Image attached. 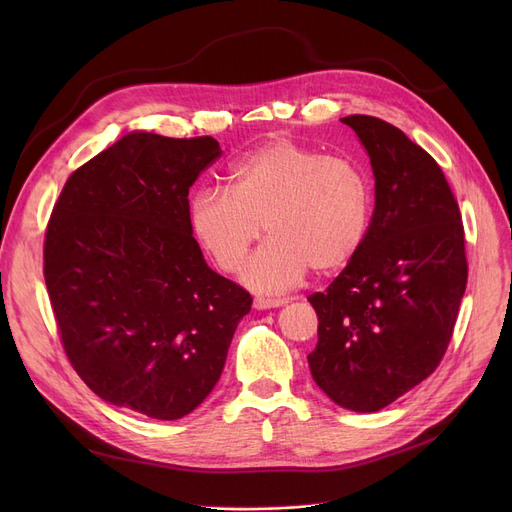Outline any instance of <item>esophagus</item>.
Wrapping results in <instances>:
<instances>
[{
	"label": "esophagus",
	"mask_w": 512,
	"mask_h": 512,
	"mask_svg": "<svg viewBox=\"0 0 512 512\" xmlns=\"http://www.w3.org/2000/svg\"><path fill=\"white\" fill-rule=\"evenodd\" d=\"M282 305H286V299H263V297H257L255 301H253V307L255 309H274V307H282Z\"/></svg>",
	"instance_id": "esophagus-1"
}]
</instances>
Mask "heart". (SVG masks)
<instances>
[{"instance_id":"b5f03b06","label":"heart","mask_w":512,"mask_h":512,"mask_svg":"<svg viewBox=\"0 0 512 512\" xmlns=\"http://www.w3.org/2000/svg\"><path fill=\"white\" fill-rule=\"evenodd\" d=\"M373 188L357 161L278 137L230 168L228 191L199 188L188 220L220 270L234 274L263 228L270 240L245 267L255 290L297 286L307 270L332 274L367 236Z\"/></svg>"}]
</instances>
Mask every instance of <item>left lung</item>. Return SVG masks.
I'll return each instance as SVG.
<instances>
[{"label": "left lung", "mask_w": 512, "mask_h": 512, "mask_svg": "<svg viewBox=\"0 0 512 512\" xmlns=\"http://www.w3.org/2000/svg\"><path fill=\"white\" fill-rule=\"evenodd\" d=\"M375 176V207L359 253L307 301L315 384L336 405L375 413L429 378L450 344L467 288L465 228L436 159L373 116L342 118Z\"/></svg>", "instance_id": "obj_1"}]
</instances>
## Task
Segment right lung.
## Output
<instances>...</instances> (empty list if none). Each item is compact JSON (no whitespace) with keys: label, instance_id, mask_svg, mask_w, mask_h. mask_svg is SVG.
<instances>
[{"label":"right lung","instance_id":"obj_1","mask_svg":"<svg viewBox=\"0 0 512 512\" xmlns=\"http://www.w3.org/2000/svg\"><path fill=\"white\" fill-rule=\"evenodd\" d=\"M222 155L211 137L130 132L66 180L43 276L74 371L151 419L195 411L218 384L251 294L207 267L188 188Z\"/></svg>","mask_w":512,"mask_h":512}]
</instances>
